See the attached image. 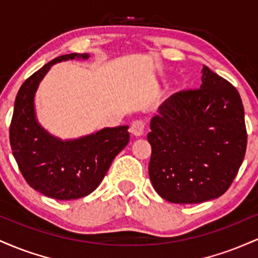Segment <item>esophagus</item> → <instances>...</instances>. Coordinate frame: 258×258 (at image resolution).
Segmentation results:
<instances>
[{
	"label": "esophagus",
	"instance_id": "esophagus-1",
	"mask_svg": "<svg viewBox=\"0 0 258 258\" xmlns=\"http://www.w3.org/2000/svg\"><path fill=\"white\" fill-rule=\"evenodd\" d=\"M144 122L142 120H137L132 123L131 126V133L135 137H141L144 133Z\"/></svg>",
	"mask_w": 258,
	"mask_h": 258
}]
</instances>
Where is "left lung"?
I'll use <instances>...</instances> for the list:
<instances>
[{
    "mask_svg": "<svg viewBox=\"0 0 258 258\" xmlns=\"http://www.w3.org/2000/svg\"><path fill=\"white\" fill-rule=\"evenodd\" d=\"M150 130L149 177L156 193L170 203L198 204L221 197L246 152L240 94L205 65L200 88L165 100Z\"/></svg>",
    "mask_w": 258,
    "mask_h": 258,
    "instance_id": "8db88e82",
    "label": "left lung"
}]
</instances>
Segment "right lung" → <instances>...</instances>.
I'll return each mask as SVG.
<instances>
[{"mask_svg": "<svg viewBox=\"0 0 258 258\" xmlns=\"http://www.w3.org/2000/svg\"><path fill=\"white\" fill-rule=\"evenodd\" d=\"M90 54H65L43 65L18 91L10 142L18 167L28 184L57 200L87 197L100 184L112 160L130 141L128 126L106 127L78 139L61 141L37 122L34 98L53 64Z\"/></svg>", "mask_w": 258, "mask_h": 258, "instance_id": "right-lung-1", "label": "right lung"}]
</instances>
